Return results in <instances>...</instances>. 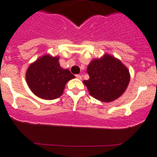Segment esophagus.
I'll return each instance as SVG.
<instances>
[{
  "instance_id": "1",
  "label": "esophagus",
  "mask_w": 157,
  "mask_h": 157,
  "mask_svg": "<svg viewBox=\"0 0 157 157\" xmlns=\"http://www.w3.org/2000/svg\"><path fill=\"white\" fill-rule=\"evenodd\" d=\"M76 77H77V79H79V80H81L82 76L80 75V74H77V75H76Z\"/></svg>"
}]
</instances>
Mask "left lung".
I'll use <instances>...</instances> for the list:
<instances>
[{
	"instance_id": "left-lung-1",
	"label": "left lung",
	"mask_w": 157,
	"mask_h": 157,
	"mask_svg": "<svg viewBox=\"0 0 157 157\" xmlns=\"http://www.w3.org/2000/svg\"><path fill=\"white\" fill-rule=\"evenodd\" d=\"M90 79L84 80L90 95L104 102L119 98L128 86L129 72L120 60L110 55L94 59L87 67Z\"/></svg>"
}]
</instances>
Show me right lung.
Returning <instances> with one entry per match:
<instances>
[{
	"instance_id": "obj_1",
	"label": "right lung",
	"mask_w": 157,
	"mask_h": 157,
	"mask_svg": "<svg viewBox=\"0 0 157 157\" xmlns=\"http://www.w3.org/2000/svg\"><path fill=\"white\" fill-rule=\"evenodd\" d=\"M75 77L67 69H62L59 57L44 56L32 63L26 72V80L34 95L43 99L59 98L65 83Z\"/></svg>"
}]
</instances>
